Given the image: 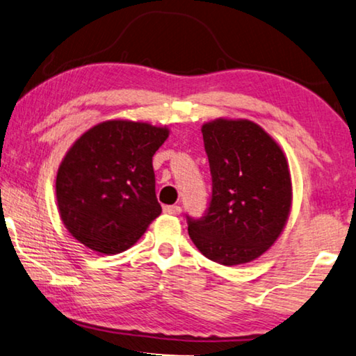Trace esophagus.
Masks as SVG:
<instances>
[{
  "mask_svg": "<svg viewBox=\"0 0 356 356\" xmlns=\"http://www.w3.org/2000/svg\"><path fill=\"white\" fill-rule=\"evenodd\" d=\"M164 213L172 214V216H178V214H181V207H178V205L164 207Z\"/></svg>",
  "mask_w": 356,
  "mask_h": 356,
  "instance_id": "esophagus-1",
  "label": "esophagus"
}]
</instances>
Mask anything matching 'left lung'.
<instances>
[{
  "instance_id": "1",
  "label": "left lung",
  "mask_w": 356,
  "mask_h": 356,
  "mask_svg": "<svg viewBox=\"0 0 356 356\" xmlns=\"http://www.w3.org/2000/svg\"><path fill=\"white\" fill-rule=\"evenodd\" d=\"M213 179L208 211L188 216L197 249L233 266L259 259L281 235L292 208V178L284 151L249 120L218 118L202 126Z\"/></svg>"
}]
</instances>
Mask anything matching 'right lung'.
<instances>
[{
    "instance_id": "add662e5",
    "label": "right lung",
    "mask_w": 356,
    "mask_h": 356,
    "mask_svg": "<svg viewBox=\"0 0 356 356\" xmlns=\"http://www.w3.org/2000/svg\"><path fill=\"white\" fill-rule=\"evenodd\" d=\"M168 127L143 121H102L81 134L56 173L58 211L67 232L101 254L134 246L162 208L153 156Z\"/></svg>"
}]
</instances>
